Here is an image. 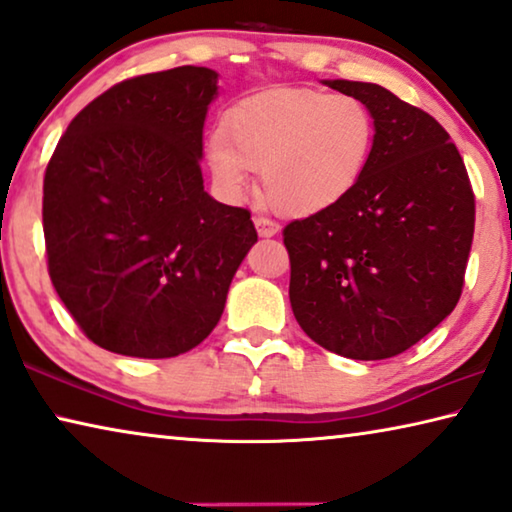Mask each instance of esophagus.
<instances>
[{"instance_id": "1", "label": "esophagus", "mask_w": 512, "mask_h": 512, "mask_svg": "<svg viewBox=\"0 0 512 512\" xmlns=\"http://www.w3.org/2000/svg\"><path fill=\"white\" fill-rule=\"evenodd\" d=\"M254 224H256V231L258 235H263V238H272V235L279 233V224L270 217H263V214H258L254 217Z\"/></svg>"}]
</instances>
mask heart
Returning a JSON list of instances; mask_svg holds the SVG:
<instances>
[{
    "label": "heart",
    "mask_w": 512,
    "mask_h": 512,
    "mask_svg": "<svg viewBox=\"0 0 512 512\" xmlns=\"http://www.w3.org/2000/svg\"><path fill=\"white\" fill-rule=\"evenodd\" d=\"M376 122L355 96L272 90L240 101L212 133L207 161L228 191L240 194L249 168L261 198L281 214L305 217L351 194L372 164Z\"/></svg>",
    "instance_id": "b5f03b06"
}]
</instances>
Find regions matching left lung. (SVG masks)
Returning <instances> with one entry per match:
<instances>
[{
    "label": "left lung",
    "mask_w": 512,
    "mask_h": 512,
    "mask_svg": "<svg viewBox=\"0 0 512 512\" xmlns=\"http://www.w3.org/2000/svg\"><path fill=\"white\" fill-rule=\"evenodd\" d=\"M372 110V164L344 201L284 228L293 314L316 344L385 360L455 309L476 196L448 131L374 83L325 80Z\"/></svg>",
    "instance_id": "1"
}]
</instances>
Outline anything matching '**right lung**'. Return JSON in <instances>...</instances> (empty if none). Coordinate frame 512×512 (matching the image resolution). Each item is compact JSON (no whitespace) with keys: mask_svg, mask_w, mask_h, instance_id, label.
Returning a JSON list of instances; mask_svg holds the SVG:
<instances>
[{"mask_svg":"<svg viewBox=\"0 0 512 512\" xmlns=\"http://www.w3.org/2000/svg\"><path fill=\"white\" fill-rule=\"evenodd\" d=\"M205 66L145 73L73 117L43 175L48 274L85 337L131 358H175L219 323L258 240L247 207L203 189Z\"/></svg>","mask_w":512,"mask_h":512,"instance_id":"right-lung-1","label":"right lung"}]
</instances>
